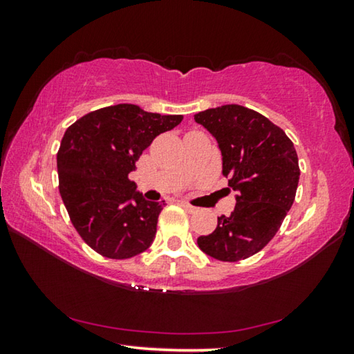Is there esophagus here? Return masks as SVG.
<instances>
[{
	"mask_svg": "<svg viewBox=\"0 0 354 354\" xmlns=\"http://www.w3.org/2000/svg\"><path fill=\"white\" fill-rule=\"evenodd\" d=\"M181 206L185 209V211H189V212H195L196 211L195 206H192V205H189V203H185V201H181Z\"/></svg>",
	"mask_w": 354,
	"mask_h": 354,
	"instance_id": "1",
	"label": "esophagus"
}]
</instances>
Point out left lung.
Segmentation results:
<instances>
[{
  "instance_id": "8db88e82",
  "label": "left lung",
  "mask_w": 354,
  "mask_h": 354,
  "mask_svg": "<svg viewBox=\"0 0 354 354\" xmlns=\"http://www.w3.org/2000/svg\"><path fill=\"white\" fill-rule=\"evenodd\" d=\"M218 142L223 175L236 192L230 217H218L212 234L198 237L203 253L239 262L266 247L295 200L299 167L292 140L262 113L225 104L195 113Z\"/></svg>"
}]
</instances>
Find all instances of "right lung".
<instances>
[{
	"instance_id": "right-lung-1",
	"label": "right lung",
	"mask_w": 354,
	"mask_h": 354,
	"mask_svg": "<svg viewBox=\"0 0 354 354\" xmlns=\"http://www.w3.org/2000/svg\"><path fill=\"white\" fill-rule=\"evenodd\" d=\"M181 122L183 115L115 104L88 112L65 131L59 192L77 234L98 254L129 259L153 243L164 201H147L128 175L143 149Z\"/></svg>"
}]
</instances>
